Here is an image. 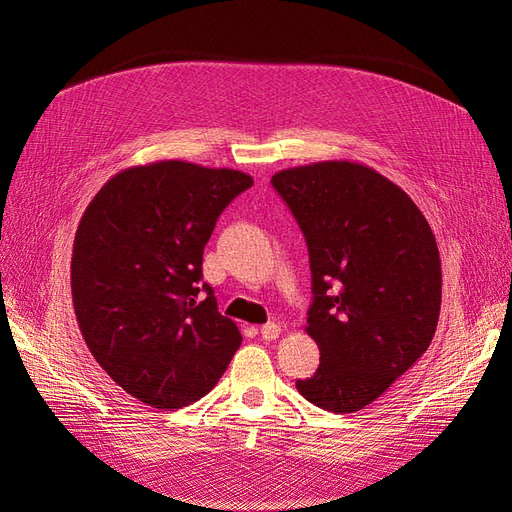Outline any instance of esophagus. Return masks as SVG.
I'll use <instances>...</instances> for the list:
<instances>
[{"label": "esophagus", "mask_w": 512, "mask_h": 512, "mask_svg": "<svg viewBox=\"0 0 512 512\" xmlns=\"http://www.w3.org/2000/svg\"><path fill=\"white\" fill-rule=\"evenodd\" d=\"M259 334H261V338H263V340H276V338L280 336V326H278V324H274V321H270V324L261 326Z\"/></svg>", "instance_id": "1"}]
</instances>
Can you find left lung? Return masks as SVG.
<instances>
[{
  "instance_id": "left-lung-1",
  "label": "left lung",
  "mask_w": 512,
  "mask_h": 512,
  "mask_svg": "<svg viewBox=\"0 0 512 512\" xmlns=\"http://www.w3.org/2000/svg\"><path fill=\"white\" fill-rule=\"evenodd\" d=\"M272 184L311 265L305 330L321 359L297 390L319 409L361 411L432 344L442 303L434 232L400 186L355 161L288 168Z\"/></svg>"
}]
</instances>
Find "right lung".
Here are the masks:
<instances>
[{
	"label": "right lung",
	"instance_id": "right-lung-1",
	"mask_svg": "<svg viewBox=\"0 0 512 512\" xmlns=\"http://www.w3.org/2000/svg\"><path fill=\"white\" fill-rule=\"evenodd\" d=\"M245 172L182 159L107 180L80 218L70 284L80 334L105 373L153 409H182L242 342L203 278V249Z\"/></svg>",
	"mask_w": 512,
	"mask_h": 512
}]
</instances>
